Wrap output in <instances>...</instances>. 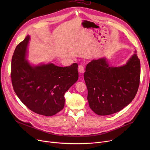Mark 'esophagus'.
<instances>
[{"mask_svg": "<svg viewBox=\"0 0 150 150\" xmlns=\"http://www.w3.org/2000/svg\"><path fill=\"white\" fill-rule=\"evenodd\" d=\"M84 70V66L83 65H80L79 66H78V72H79L80 73H83Z\"/></svg>", "mask_w": 150, "mask_h": 150, "instance_id": "obj_1", "label": "esophagus"}]
</instances>
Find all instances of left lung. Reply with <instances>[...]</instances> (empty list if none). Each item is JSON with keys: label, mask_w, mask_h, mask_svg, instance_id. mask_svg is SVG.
Returning a JSON list of instances; mask_svg holds the SVG:
<instances>
[{"label": "left lung", "mask_w": 150, "mask_h": 150, "mask_svg": "<svg viewBox=\"0 0 150 150\" xmlns=\"http://www.w3.org/2000/svg\"><path fill=\"white\" fill-rule=\"evenodd\" d=\"M140 78V62L136 51L120 67H110L105 58L92 60L84 73L90 108L99 115L119 112L134 98Z\"/></svg>", "instance_id": "1"}]
</instances>
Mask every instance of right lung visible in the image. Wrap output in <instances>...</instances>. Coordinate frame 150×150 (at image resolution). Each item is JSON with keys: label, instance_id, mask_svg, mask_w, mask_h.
<instances>
[{"label": "right lung", "instance_id": "add662e5", "mask_svg": "<svg viewBox=\"0 0 150 150\" xmlns=\"http://www.w3.org/2000/svg\"><path fill=\"white\" fill-rule=\"evenodd\" d=\"M28 35L16 47L11 60L13 89L33 112L52 116L64 108L66 91L78 79V64L59 67L52 63L31 66L26 60Z\"/></svg>", "mask_w": 150, "mask_h": 150}]
</instances>
